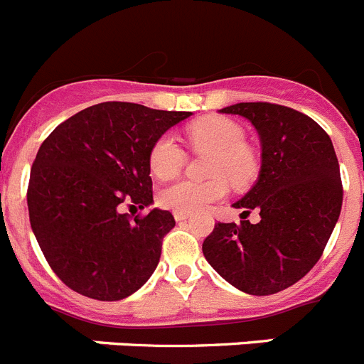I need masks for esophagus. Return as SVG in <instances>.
I'll list each match as a JSON object with an SVG mask.
<instances>
[{
	"label": "esophagus",
	"instance_id": "1",
	"mask_svg": "<svg viewBox=\"0 0 364 364\" xmlns=\"http://www.w3.org/2000/svg\"><path fill=\"white\" fill-rule=\"evenodd\" d=\"M174 217H176V220H185L186 217H188V213H185V212H174Z\"/></svg>",
	"mask_w": 364,
	"mask_h": 364
}]
</instances>
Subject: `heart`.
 I'll return each instance as SVG.
<instances>
[{"mask_svg":"<svg viewBox=\"0 0 364 364\" xmlns=\"http://www.w3.org/2000/svg\"><path fill=\"white\" fill-rule=\"evenodd\" d=\"M186 141L198 154H210L206 181H178L159 193V205L174 212L193 213L220 201L228 193V181L237 188L247 186L259 174V158L246 144V132L237 122L224 117H206L186 129ZM186 154L174 136H159L149 152L152 176L168 181L181 174Z\"/></svg>","mask_w":364,"mask_h":364,"instance_id":"obj_1","label":"heart"}]
</instances>
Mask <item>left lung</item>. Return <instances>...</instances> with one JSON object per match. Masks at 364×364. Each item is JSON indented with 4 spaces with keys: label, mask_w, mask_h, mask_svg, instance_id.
Wrapping results in <instances>:
<instances>
[{
    "label": "left lung",
    "mask_w": 364,
    "mask_h": 364,
    "mask_svg": "<svg viewBox=\"0 0 364 364\" xmlns=\"http://www.w3.org/2000/svg\"><path fill=\"white\" fill-rule=\"evenodd\" d=\"M220 113L247 118L262 141L259 181L235 208V223H217L203 242L210 266L255 296L280 293L323 255L343 203L339 163L327 132L311 117L269 102H242ZM261 210V223L244 215Z\"/></svg>",
    "instance_id": "8db88e82"
}]
</instances>
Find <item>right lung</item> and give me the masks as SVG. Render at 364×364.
I'll return each mask as SVG.
<instances>
[{
    "mask_svg": "<svg viewBox=\"0 0 364 364\" xmlns=\"http://www.w3.org/2000/svg\"><path fill=\"white\" fill-rule=\"evenodd\" d=\"M188 111L102 102L64 120L41 144L30 171L28 215L53 273L82 296L117 301L154 273L166 210L129 215L152 203L149 152Z\"/></svg>",
    "mask_w": 364,
    "mask_h": 364,
    "instance_id": "right-lung-1",
    "label": "right lung"
}]
</instances>
